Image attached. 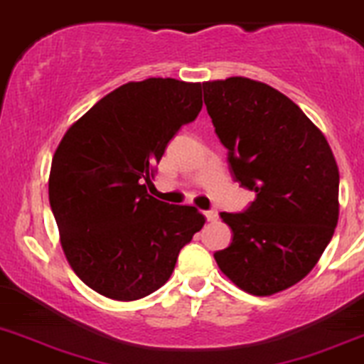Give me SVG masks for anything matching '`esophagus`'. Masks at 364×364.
I'll use <instances>...</instances> for the list:
<instances>
[{"label": "esophagus", "instance_id": "esophagus-1", "mask_svg": "<svg viewBox=\"0 0 364 364\" xmlns=\"http://www.w3.org/2000/svg\"><path fill=\"white\" fill-rule=\"evenodd\" d=\"M204 217H206L208 222H215L218 218V211L215 208H211V210L204 211Z\"/></svg>", "mask_w": 364, "mask_h": 364}]
</instances>
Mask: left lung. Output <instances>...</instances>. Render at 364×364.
<instances>
[{
	"label": "left lung",
	"mask_w": 364,
	"mask_h": 364,
	"mask_svg": "<svg viewBox=\"0 0 364 364\" xmlns=\"http://www.w3.org/2000/svg\"><path fill=\"white\" fill-rule=\"evenodd\" d=\"M204 105L228 149L229 171L256 193L220 213L232 242L213 254L243 291L272 295L308 276L338 224L340 172L326 136L276 88L249 77L206 81Z\"/></svg>",
	"instance_id": "8db88e82"
}]
</instances>
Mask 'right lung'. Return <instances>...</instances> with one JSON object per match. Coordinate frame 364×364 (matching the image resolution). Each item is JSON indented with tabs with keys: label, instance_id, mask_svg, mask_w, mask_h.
<instances>
[{
	"label": "right lung",
	"instance_id": "add662e5",
	"mask_svg": "<svg viewBox=\"0 0 364 364\" xmlns=\"http://www.w3.org/2000/svg\"><path fill=\"white\" fill-rule=\"evenodd\" d=\"M200 108V83L132 81L97 101L56 147L49 204L67 261L97 294L136 301L156 291L206 222L193 206L154 199L146 186L167 144Z\"/></svg>",
	"mask_w": 364,
	"mask_h": 364
}]
</instances>
